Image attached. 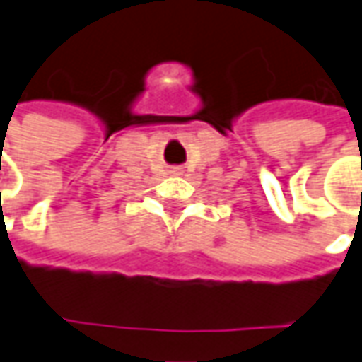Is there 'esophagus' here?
I'll return each mask as SVG.
<instances>
[{"mask_svg": "<svg viewBox=\"0 0 362 362\" xmlns=\"http://www.w3.org/2000/svg\"><path fill=\"white\" fill-rule=\"evenodd\" d=\"M173 174H180V168H174V170H170Z\"/></svg>", "mask_w": 362, "mask_h": 362, "instance_id": "34e87169", "label": "esophagus"}]
</instances>
